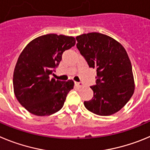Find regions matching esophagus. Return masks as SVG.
Segmentation results:
<instances>
[{
  "label": "esophagus",
  "instance_id": "obj_1",
  "mask_svg": "<svg viewBox=\"0 0 150 150\" xmlns=\"http://www.w3.org/2000/svg\"><path fill=\"white\" fill-rule=\"evenodd\" d=\"M75 84L78 87H81L83 86V83H82L81 82H75Z\"/></svg>",
  "mask_w": 150,
  "mask_h": 150
}]
</instances>
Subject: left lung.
I'll return each mask as SVG.
<instances>
[{"label":"left lung","instance_id":"left-lung-1","mask_svg":"<svg viewBox=\"0 0 150 150\" xmlns=\"http://www.w3.org/2000/svg\"><path fill=\"white\" fill-rule=\"evenodd\" d=\"M77 48L90 68L96 69V85L85 108L93 114L110 116L121 110L134 91L132 63L121 43L100 33L76 36Z\"/></svg>","mask_w":150,"mask_h":150}]
</instances>
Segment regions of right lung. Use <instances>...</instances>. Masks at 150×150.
Instances as JSON below:
<instances>
[{"label":"right lung","mask_w":150,"mask_h":150,"mask_svg":"<svg viewBox=\"0 0 150 150\" xmlns=\"http://www.w3.org/2000/svg\"><path fill=\"white\" fill-rule=\"evenodd\" d=\"M75 45L73 36L43 35L30 42L16 62L13 90L17 100L30 113L49 116L63 108L74 81L50 78L59 65L63 52Z\"/></svg>","instance_id":"1"}]
</instances>
